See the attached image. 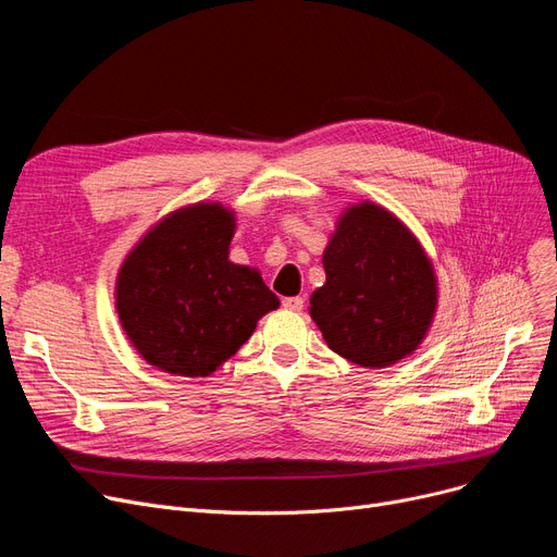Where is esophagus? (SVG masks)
Returning a JSON list of instances; mask_svg holds the SVG:
<instances>
[{"mask_svg": "<svg viewBox=\"0 0 557 557\" xmlns=\"http://www.w3.org/2000/svg\"><path fill=\"white\" fill-rule=\"evenodd\" d=\"M282 307L288 309V311H302V309H305V298H300V296L282 298Z\"/></svg>", "mask_w": 557, "mask_h": 557, "instance_id": "esophagus-1", "label": "esophagus"}]
</instances>
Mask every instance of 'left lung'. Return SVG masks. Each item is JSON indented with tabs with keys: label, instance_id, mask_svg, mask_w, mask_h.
Listing matches in <instances>:
<instances>
[{
	"label": "left lung",
	"instance_id": "1",
	"mask_svg": "<svg viewBox=\"0 0 557 557\" xmlns=\"http://www.w3.org/2000/svg\"><path fill=\"white\" fill-rule=\"evenodd\" d=\"M325 284L309 302L330 349L361 368H388L413 355L437 309L435 269L391 210L349 205L323 252Z\"/></svg>",
	"mask_w": 557,
	"mask_h": 557
}]
</instances>
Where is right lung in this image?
Wrapping results in <instances>:
<instances>
[{"label": "right lung", "instance_id": "right-lung-1", "mask_svg": "<svg viewBox=\"0 0 557 557\" xmlns=\"http://www.w3.org/2000/svg\"><path fill=\"white\" fill-rule=\"evenodd\" d=\"M237 227L221 202L162 216L122 261L114 309L137 355L175 376H210L280 307L252 267L230 261Z\"/></svg>", "mask_w": 557, "mask_h": 557}]
</instances>
